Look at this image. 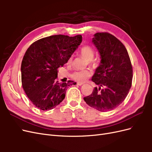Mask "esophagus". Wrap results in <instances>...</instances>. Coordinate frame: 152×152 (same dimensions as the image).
<instances>
[{"mask_svg":"<svg viewBox=\"0 0 152 152\" xmlns=\"http://www.w3.org/2000/svg\"><path fill=\"white\" fill-rule=\"evenodd\" d=\"M77 85H78V86H82V85H83V84H82V83H79V82H78V83H77Z\"/></svg>","mask_w":152,"mask_h":152,"instance_id":"obj_1","label":"esophagus"}]
</instances>
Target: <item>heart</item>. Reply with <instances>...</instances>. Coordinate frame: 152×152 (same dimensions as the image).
Instances as JSON below:
<instances>
[{
    "label": "heart",
    "instance_id": "heart-1",
    "mask_svg": "<svg viewBox=\"0 0 152 152\" xmlns=\"http://www.w3.org/2000/svg\"><path fill=\"white\" fill-rule=\"evenodd\" d=\"M80 54L82 56L88 60L90 65L95 67L98 65V63L96 60H93V58L94 56V50L92 49L89 45H86L80 50ZM72 61V57H70L67 60V65H70ZM91 75V72L88 70H79L75 71L73 72L71 77L73 80L79 82V83H83L89 79Z\"/></svg>",
    "mask_w": 152,
    "mask_h": 152
}]
</instances>
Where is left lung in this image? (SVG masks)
<instances>
[{"mask_svg": "<svg viewBox=\"0 0 152 152\" xmlns=\"http://www.w3.org/2000/svg\"><path fill=\"white\" fill-rule=\"evenodd\" d=\"M100 55L101 61L92 80L98 86L84 98L90 107L108 112L125 99L132 85V67L126 48L109 33H96L92 40Z\"/></svg>", "mask_w": 152, "mask_h": 152, "instance_id": "left-lung-1", "label": "left lung"}]
</instances>
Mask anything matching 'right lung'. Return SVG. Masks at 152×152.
<instances>
[{
    "label": "right lung",
    "instance_id": "1",
    "mask_svg": "<svg viewBox=\"0 0 152 152\" xmlns=\"http://www.w3.org/2000/svg\"><path fill=\"white\" fill-rule=\"evenodd\" d=\"M82 40L81 35H52L35 41L26 50L21 66L22 86L36 107L51 110L65 99L72 81L58 82L57 69L67 62Z\"/></svg>",
    "mask_w": 152,
    "mask_h": 152
}]
</instances>
